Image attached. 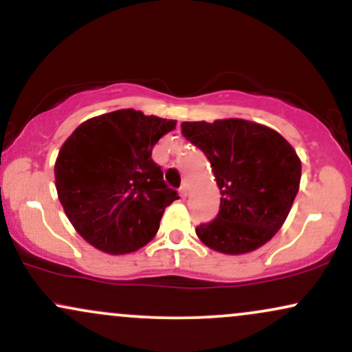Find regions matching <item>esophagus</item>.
I'll use <instances>...</instances> for the list:
<instances>
[{"label": "esophagus", "instance_id": "obj_1", "mask_svg": "<svg viewBox=\"0 0 352 352\" xmlns=\"http://www.w3.org/2000/svg\"><path fill=\"white\" fill-rule=\"evenodd\" d=\"M179 193H180L182 199H187V195H188V185H187V184L182 185L180 190H179Z\"/></svg>", "mask_w": 352, "mask_h": 352}]
</instances>
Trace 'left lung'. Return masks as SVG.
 <instances>
[{
	"mask_svg": "<svg viewBox=\"0 0 352 352\" xmlns=\"http://www.w3.org/2000/svg\"><path fill=\"white\" fill-rule=\"evenodd\" d=\"M185 139L204 151L220 188V212L197 236L223 254H243L276 235L300 190L301 160L292 144L245 119L182 122Z\"/></svg>",
	"mask_w": 352,
	"mask_h": 352,
	"instance_id": "1",
	"label": "left lung"
}]
</instances>
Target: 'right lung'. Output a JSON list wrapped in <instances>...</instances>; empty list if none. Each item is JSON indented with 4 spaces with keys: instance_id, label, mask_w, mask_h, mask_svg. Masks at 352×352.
Masks as SVG:
<instances>
[{
    "instance_id": "1",
    "label": "right lung",
    "mask_w": 352,
    "mask_h": 352,
    "mask_svg": "<svg viewBox=\"0 0 352 352\" xmlns=\"http://www.w3.org/2000/svg\"><path fill=\"white\" fill-rule=\"evenodd\" d=\"M177 120L119 109L87 119L67 137L54 164L64 213L89 245L109 254L137 252L155 236L179 199L152 160Z\"/></svg>"
}]
</instances>
